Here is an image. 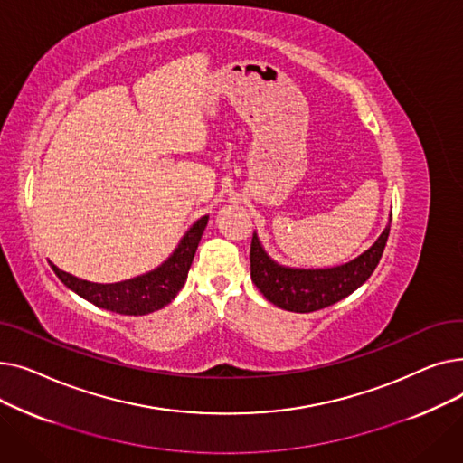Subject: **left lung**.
I'll return each mask as SVG.
<instances>
[{
	"instance_id": "obj_1",
	"label": "left lung",
	"mask_w": 463,
	"mask_h": 463,
	"mask_svg": "<svg viewBox=\"0 0 463 463\" xmlns=\"http://www.w3.org/2000/svg\"><path fill=\"white\" fill-rule=\"evenodd\" d=\"M388 234H391V227L383 231L366 253L326 270L283 269L262 251L253 234L250 251L251 279L266 300L281 309L297 313L317 311L349 297L373 274L383 257Z\"/></svg>"
}]
</instances>
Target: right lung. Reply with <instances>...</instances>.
<instances>
[{
	"mask_svg": "<svg viewBox=\"0 0 463 463\" xmlns=\"http://www.w3.org/2000/svg\"><path fill=\"white\" fill-rule=\"evenodd\" d=\"M206 223L208 215L201 217L199 222L187 231L176 251L170 255L168 260H165L157 270L135 279L110 285L90 283L86 279L75 278L60 270L52 262L51 266L56 276L69 288L75 290L77 295H80L88 302L121 315H146L165 307L180 293V288L187 279V272L191 269L194 251L199 248Z\"/></svg>",
	"mask_w": 463,
	"mask_h": 463,
	"instance_id": "add662e5",
	"label": "right lung"
}]
</instances>
